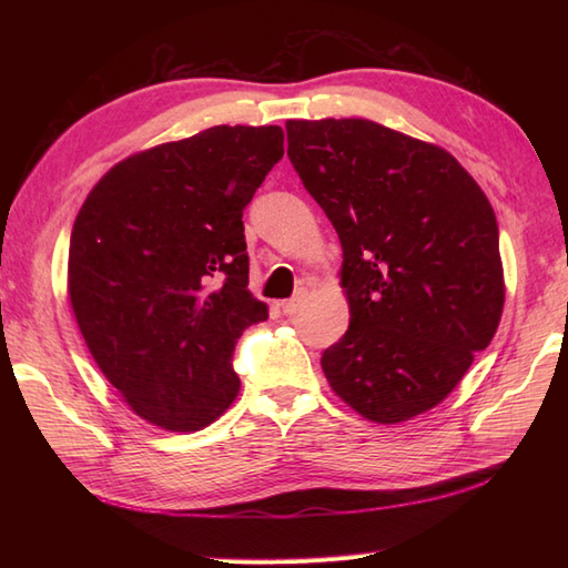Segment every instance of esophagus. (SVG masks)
Here are the masks:
<instances>
[{"instance_id":"esophagus-1","label":"esophagus","mask_w":568,"mask_h":568,"mask_svg":"<svg viewBox=\"0 0 568 568\" xmlns=\"http://www.w3.org/2000/svg\"><path fill=\"white\" fill-rule=\"evenodd\" d=\"M305 300H307V293H297L295 297H291V300H285V303H281V307H283L285 315H297V312L303 310Z\"/></svg>"}]
</instances>
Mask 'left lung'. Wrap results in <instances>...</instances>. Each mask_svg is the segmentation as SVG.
Returning a JSON list of instances; mask_svg holds the SVG:
<instances>
[{
  "instance_id": "1",
  "label": "left lung",
  "mask_w": 568,
  "mask_h": 568,
  "mask_svg": "<svg viewBox=\"0 0 568 568\" xmlns=\"http://www.w3.org/2000/svg\"><path fill=\"white\" fill-rule=\"evenodd\" d=\"M287 159L342 241L348 329L332 390L381 425L427 413L490 344L505 303L498 222L452 153L368 119L287 122Z\"/></svg>"
}]
</instances>
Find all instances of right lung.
Returning <instances> with one entry per match:
<instances>
[{
    "mask_svg": "<svg viewBox=\"0 0 568 568\" xmlns=\"http://www.w3.org/2000/svg\"><path fill=\"white\" fill-rule=\"evenodd\" d=\"M281 159V126H212L116 163L78 212V327L104 378L155 427L197 432L239 395L234 346L268 320L248 293L241 216Z\"/></svg>",
    "mask_w": 568,
    "mask_h": 568,
    "instance_id": "add662e5",
    "label": "right lung"
}]
</instances>
